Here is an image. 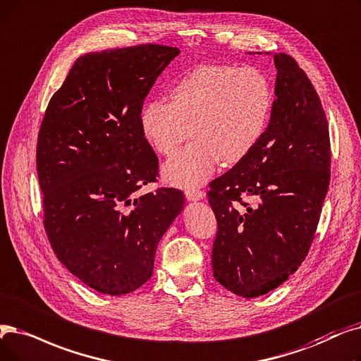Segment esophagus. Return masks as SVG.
I'll return each mask as SVG.
<instances>
[{"label":"esophagus","mask_w":361,"mask_h":361,"mask_svg":"<svg viewBox=\"0 0 361 361\" xmlns=\"http://www.w3.org/2000/svg\"><path fill=\"white\" fill-rule=\"evenodd\" d=\"M185 197L189 200H202L203 197H205V192L202 190H197V189H192V190H185L184 192Z\"/></svg>","instance_id":"esophagus-1"}]
</instances>
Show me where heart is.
<instances>
[{"label": "heart", "instance_id": "1", "mask_svg": "<svg viewBox=\"0 0 361 361\" xmlns=\"http://www.w3.org/2000/svg\"><path fill=\"white\" fill-rule=\"evenodd\" d=\"M274 92L269 76L254 66H202L171 90V103L153 100L142 109L140 125L149 145L161 154L174 153L164 165L166 183L195 189L219 161L243 159L267 127Z\"/></svg>", "mask_w": 361, "mask_h": 361}]
</instances>
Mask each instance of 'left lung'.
<instances>
[{
    "instance_id": "1",
    "label": "left lung",
    "mask_w": 361,
    "mask_h": 361,
    "mask_svg": "<svg viewBox=\"0 0 361 361\" xmlns=\"http://www.w3.org/2000/svg\"><path fill=\"white\" fill-rule=\"evenodd\" d=\"M274 65L267 128L208 192L218 224L214 277L243 298L269 293L302 264L331 180L329 125L317 92L290 56L274 54ZM246 195L257 200L254 207L243 202Z\"/></svg>"
}]
</instances>
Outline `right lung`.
I'll use <instances>...</instances> for the list:
<instances>
[{
	"mask_svg": "<svg viewBox=\"0 0 361 361\" xmlns=\"http://www.w3.org/2000/svg\"><path fill=\"white\" fill-rule=\"evenodd\" d=\"M177 47L143 44L76 59L47 107L37 145L44 227L82 283L125 295L152 277L156 247L184 208L177 189L135 197L158 158L140 114Z\"/></svg>",
	"mask_w": 361,
	"mask_h": 361,
	"instance_id": "obj_1",
	"label": "right lung"
}]
</instances>
